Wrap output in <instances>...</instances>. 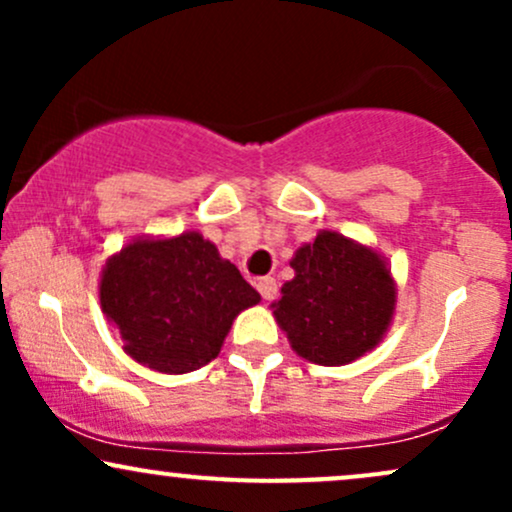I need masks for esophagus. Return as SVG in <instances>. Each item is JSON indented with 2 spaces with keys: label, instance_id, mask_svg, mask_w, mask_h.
<instances>
[{
  "label": "esophagus",
  "instance_id": "obj_1",
  "mask_svg": "<svg viewBox=\"0 0 512 512\" xmlns=\"http://www.w3.org/2000/svg\"><path fill=\"white\" fill-rule=\"evenodd\" d=\"M257 291H260V296L264 301H274L276 298V291H279V286H276V281L272 276H262V279H257Z\"/></svg>",
  "mask_w": 512,
  "mask_h": 512
}]
</instances>
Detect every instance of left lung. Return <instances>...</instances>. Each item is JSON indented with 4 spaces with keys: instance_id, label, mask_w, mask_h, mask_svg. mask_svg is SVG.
Returning <instances> with one entry per match:
<instances>
[{
    "instance_id": "1",
    "label": "left lung",
    "mask_w": 512,
    "mask_h": 512,
    "mask_svg": "<svg viewBox=\"0 0 512 512\" xmlns=\"http://www.w3.org/2000/svg\"><path fill=\"white\" fill-rule=\"evenodd\" d=\"M291 267L296 276L272 308L298 356L344 366L383 339L395 313V284L378 252L322 231Z\"/></svg>"
}]
</instances>
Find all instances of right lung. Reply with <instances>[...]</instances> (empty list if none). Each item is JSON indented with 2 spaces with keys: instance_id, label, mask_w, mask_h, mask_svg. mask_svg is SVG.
<instances>
[{
  "instance_id": "obj_1",
  "label": "right lung",
  "mask_w": 512,
  "mask_h": 512,
  "mask_svg": "<svg viewBox=\"0 0 512 512\" xmlns=\"http://www.w3.org/2000/svg\"><path fill=\"white\" fill-rule=\"evenodd\" d=\"M260 303L236 264L199 233L134 240L110 257L101 305L134 361L161 373H190L219 356L240 310Z\"/></svg>"
}]
</instances>
